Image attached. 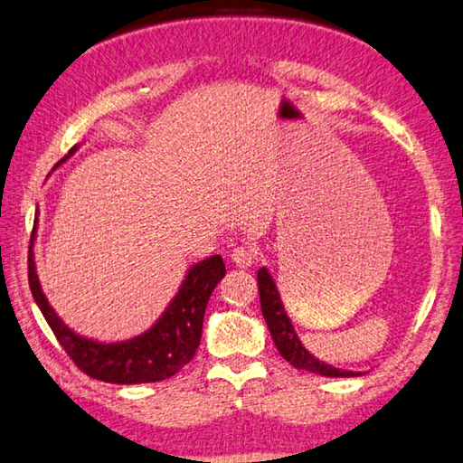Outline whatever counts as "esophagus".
<instances>
[{
    "label": "esophagus",
    "instance_id": "obj_1",
    "mask_svg": "<svg viewBox=\"0 0 463 463\" xmlns=\"http://www.w3.org/2000/svg\"><path fill=\"white\" fill-rule=\"evenodd\" d=\"M231 259H232V263L237 265V267L247 269V267H250L257 260V249H253V247H237V249L232 250Z\"/></svg>",
    "mask_w": 463,
    "mask_h": 463
}]
</instances>
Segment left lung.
Here are the masks:
<instances>
[{"instance_id":"left-lung-1","label":"left lung","mask_w":463,"mask_h":463,"mask_svg":"<svg viewBox=\"0 0 463 463\" xmlns=\"http://www.w3.org/2000/svg\"><path fill=\"white\" fill-rule=\"evenodd\" d=\"M257 283H259L260 312H263L269 332H271V338L275 342L277 350H279V354L288 360L291 366H296L298 371H309L322 376H356L358 374L354 371H340V368H334L332 364L319 363L314 354H309L304 344H301V340L298 338L296 327H293L288 312H285L279 291H277V285L273 281L271 273L267 271V267L259 269Z\"/></svg>"}]
</instances>
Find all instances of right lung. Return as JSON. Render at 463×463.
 Wrapping results in <instances>:
<instances>
[{"mask_svg": "<svg viewBox=\"0 0 463 463\" xmlns=\"http://www.w3.org/2000/svg\"><path fill=\"white\" fill-rule=\"evenodd\" d=\"M79 146H74L69 156H64L54 167L64 164ZM38 213L33 221L30 250H28V281L33 301L46 317L50 330L61 342L66 354L72 358L82 373L90 378L113 384H141L159 383L174 376L186 366L196 354L203 335V322L210 293L226 273L221 255H213L188 269L170 306L159 316L157 322L147 332L123 342H99L72 332L48 304L33 260V241H36Z\"/></svg>", "mask_w": 463, "mask_h": 463, "instance_id": "add662e5", "label": "right lung"}]
</instances>
